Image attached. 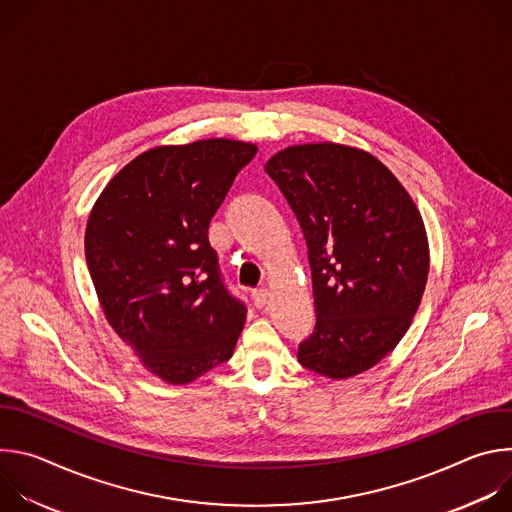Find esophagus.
<instances>
[{"mask_svg":"<svg viewBox=\"0 0 512 512\" xmlns=\"http://www.w3.org/2000/svg\"><path fill=\"white\" fill-rule=\"evenodd\" d=\"M253 302L257 308H265L269 302V289L267 287H259L253 291Z\"/></svg>","mask_w":512,"mask_h":512,"instance_id":"obj_1","label":"esophagus"}]
</instances>
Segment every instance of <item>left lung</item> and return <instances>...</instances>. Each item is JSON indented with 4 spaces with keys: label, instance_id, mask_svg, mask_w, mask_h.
<instances>
[{
    "label": "left lung",
    "instance_id": "obj_1",
    "mask_svg": "<svg viewBox=\"0 0 512 512\" xmlns=\"http://www.w3.org/2000/svg\"><path fill=\"white\" fill-rule=\"evenodd\" d=\"M265 172L296 212L312 267L314 334L302 367L350 379L373 369L405 336L421 304L429 243L395 174L354 145H287Z\"/></svg>",
    "mask_w": 512,
    "mask_h": 512
}]
</instances>
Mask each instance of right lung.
<instances>
[{"label": "right lung", "mask_w": 512, "mask_h": 512, "mask_svg": "<svg viewBox=\"0 0 512 512\" xmlns=\"http://www.w3.org/2000/svg\"><path fill=\"white\" fill-rule=\"evenodd\" d=\"M257 145L210 137L133 158L91 208L85 255L99 304L143 369L188 385L233 356L247 310L225 289L208 225Z\"/></svg>", "instance_id": "add662e5"}]
</instances>
